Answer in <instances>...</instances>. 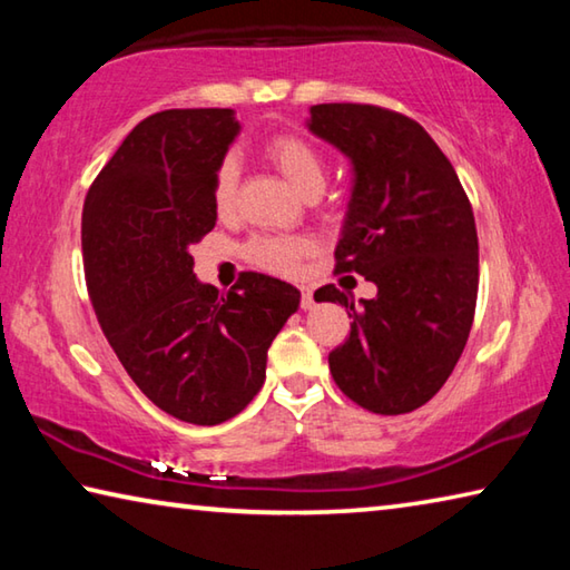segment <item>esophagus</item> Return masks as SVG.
<instances>
[{
	"instance_id": "esophagus-1",
	"label": "esophagus",
	"mask_w": 570,
	"mask_h": 570,
	"mask_svg": "<svg viewBox=\"0 0 570 570\" xmlns=\"http://www.w3.org/2000/svg\"><path fill=\"white\" fill-rule=\"evenodd\" d=\"M314 306V292L308 286H302V308Z\"/></svg>"
}]
</instances>
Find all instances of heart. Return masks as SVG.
Masks as SVG:
<instances>
[{
  "mask_svg": "<svg viewBox=\"0 0 570 570\" xmlns=\"http://www.w3.org/2000/svg\"><path fill=\"white\" fill-rule=\"evenodd\" d=\"M264 156L274 168L302 193L320 196L326 183V158L314 140L298 132H278L264 142ZM238 163L224 158L214 173V206L220 216L234 214L238 200ZM312 250V240L302 236H256L246 244V258L264 272L294 274L302 258Z\"/></svg>",
  "mask_w": 570,
  "mask_h": 570,
  "instance_id": "1",
  "label": "heart"
}]
</instances>
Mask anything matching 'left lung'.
I'll return each instance as SVG.
<instances>
[{
  "label": "left lung",
  "mask_w": 570,
  "mask_h": 570,
  "mask_svg": "<svg viewBox=\"0 0 570 570\" xmlns=\"http://www.w3.org/2000/svg\"><path fill=\"white\" fill-rule=\"evenodd\" d=\"M308 130L354 166L334 274H360L377 296L354 308L334 284L316 302L350 308V336L330 352L346 397L404 414L440 392L465 350L478 302V230L465 188L420 122L380 105H314Z\"/></svg>",
  "instance_id": "1"
}]
</instances>
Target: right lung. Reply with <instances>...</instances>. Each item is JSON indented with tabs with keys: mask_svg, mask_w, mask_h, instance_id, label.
<instances>
[{
	"mask_svg": "<svg viewBox=\"0 0 570 570\" xmlns=\"http://www.w3.org/2000/svg\"><path fill=\"white\" fill-rule=\"evenodd\" d=\"M234 110H163L132 128L92 180L82 264L105 336L140 392L176 420L220 424L266 380V352L298 288L244 272L228 294L193 274L190 244L216 226L214 173Z\"/></svg>",
	"mask_w": 570,
	"mask_h": 570,
	"instance_id": "add662e5",
	"label": "right lung"
}]
</instances>
